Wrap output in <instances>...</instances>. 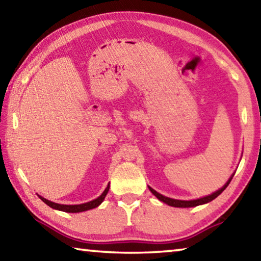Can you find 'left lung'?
<instances>
[{
	"instance_id": "1",
	"label": "left lung",
	"mask_w": 261,
	"mask_h": 261,
	"mask_svg": "<svg viewBox=\"0 0 261 261\" xmlns=\"http://www.w3.org/2000/svg\"><path fill=\"white\" fill-rule=\"evenodd\" d=\"M233 177V174L231 177L229 178V180L225 182V185L220 189L219 191L214 192V193L211 194V195H207V196H203V198H200V199H196V200H190V201H186V200H176V199H171V198H166V196L160 194L159 192H156L155 190H152L151 187H149V190H150L151 193L156 196L157 199L160 200V201H163L166 204H169V206H172V207H179V208H189V207H195V206H200V204H204L207 202H211L214 200L215 198H217L222 192H223L225 189H227L228 185L231 181V179Z\"/></svg>"
}]
</instances>
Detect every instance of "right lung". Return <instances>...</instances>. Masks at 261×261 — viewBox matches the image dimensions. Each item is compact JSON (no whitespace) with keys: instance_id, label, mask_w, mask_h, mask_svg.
Masks as SVG:
<instances>
[{"instance_id":"add662e5","label":"right lung","mask_w":261,"mask_h":261,"mask_svg":"<svg viewBox=\"0 0 261 261\" xmlns=\"http://www.w3.org/2000/svg\"><path fill=\"white\" fill-rule=\"evenodd\" d=\"M109 190H110V184L105 189V191L102 192L101 195L98 196L97 199L92 200V201H89L87 203H81V204H60V203H55V202L49 201V200L42 198V196H39V198L47 204V206H49L53 209H57V211L66 212V213H81V212L89 211V209H92V208H96L99 206V204L104 201V199H105L106 194H108Z\"/></svg>"}]
</instances>
